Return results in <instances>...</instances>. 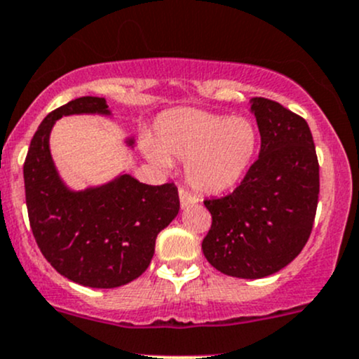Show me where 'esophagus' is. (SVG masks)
<instances>
[{
	"label": "esophagus",
	"mask_w": 359,
	"mask_h": 359,
	"mask_svg": "<svg viewBox=\"0 0 359 359\" xmlns=\"http://www.w3.org/2000/svg\"><path fill=\"white\" fill-rule=\"evenodd\" d=\"M180 203H181V208L188 207V205H195L198 203V196L193 195V193L183 190V188H180Z\"/></svg>",
	"instance_id": "34e87169"
}]
</instances>
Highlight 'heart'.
Masks as SVG:
<instances>
[{"label": "heart", "instance_id": "heart-1", "mask_svg": "<svg viewBox=\"0 0 359 359\" xmlns=\"http://www.w3.org/2000/svg\"><path fill=\"white\" fill-rule=\"evenodd\" d=\"M256 149L257 128L248 116L178 108L159 116L156 144H146V154L163 168L184 161V175L195 190L219 193L243 178Z\"/></svg>", "mask_w": 359, "mask_h": 359}]
</instances>
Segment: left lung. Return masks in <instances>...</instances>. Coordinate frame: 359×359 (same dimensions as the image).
<instances>
[{
  "label": "left lung",
  "mask_w": 359,
  "mask_h": 359,
  "mask_svg": "<svg viewBox=\"0 0 359 359\" xmlns=\"http://www.w3.org/2000/svg\"><path fill=\"white\" fill-rule=\"evenodd\" d=\"M259 158L231 195L205 200L212 227L201 243L213 268L236 278H264L292 263L307 244L319 201V161L302 116L252 98Z\"/></svg>",
  "instance_id": "left-lung-1"
}]
</instances>
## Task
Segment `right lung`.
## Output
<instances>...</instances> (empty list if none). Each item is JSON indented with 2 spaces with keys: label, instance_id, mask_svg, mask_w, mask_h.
Masks as SVG:
<instances>
[{
  "label": "right lung",
  "instance_id": "add662e5",
  "mask_svg": "<svg viewBox=\"0 0 359 359\" xmlns=\"http://www.w3.org/2000/svg\"><path fill=\"white\" fill-rule=\"evenodd\" d=\"M107 115L98 96H81L50 111L32 139L23 164L28 220L43 257L83 287L116 288L146 271L156 237L180 212L178 188L151 187L120 175L102 187L71 190L59 176L49 139L55 120ZM134 146V139H127Z\"/></svg>",
  "mask_w": 359,
  "mask_h": 359
}]
</instances>
